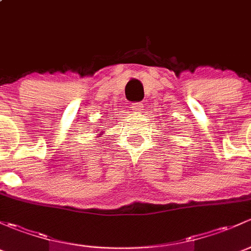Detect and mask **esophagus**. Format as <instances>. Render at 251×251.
Listing matches in <instances>:
<instances>
[{"instance_id": "esophagus-1", "label": "esophagus", "mask_w": 251, "mask_h": 251, "mask_svg": "<svg viewBox=\"0 0 251 251\" xmlns=\"http://www.w3.org/2000/svg\"><path fill=\"white\" fill-rule=\"evenodd\" d=\"M130 110H133L134 112H143L144 110V104L143 102H133V104L130 105Z\"/></svg>"}]
</instances>
